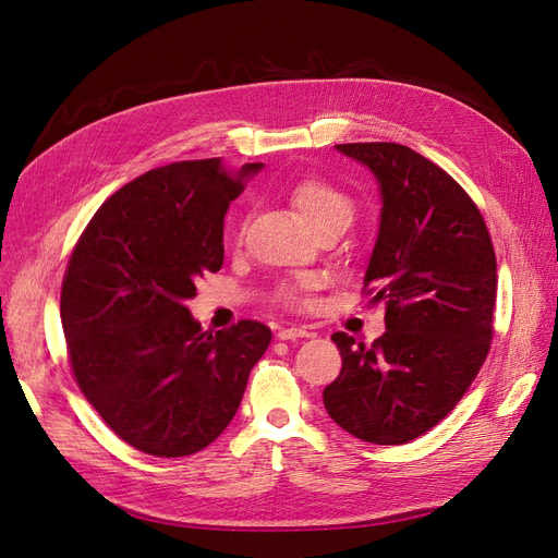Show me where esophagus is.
<instances>
[{"label":"esophagus","mask_w":558,"mask_h":558,"mask_svg":"<svg viewBox=\"0 0 558 558\" xmlns=\"http://www.w3.org/2000/svg\"><path fill=\"white\" fill-rule=\"evenodd\" d=\"M277 337H279L281 341H295V339L308 337V331H306L304 327H281V329L277 331Z\"/></svg>","instance_id":"obj_1"}]
</instances>
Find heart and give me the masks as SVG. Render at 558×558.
Masks as SVG:
<instances>
[{
    "instance_id": "b5f03b06",
    "label": "heart",
    "mask_w": 558,
    "mask_h": 558,
    "mask_svg": "<svg viewBox=\"0 0 558 558\" xmlns=\"http://www.w3.org/2000/svg\"><path fill=\"white\" fill-rule=\"evenodd\" d=\"M291 204L311 229H320L329 221H350L354 213L352 198L323 178H302L291 190ZM318 286V277L304 275L281 288V298L288 304H306V295Z\"/></svg>"
}]
</instances>
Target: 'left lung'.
<instances>
[{
  "label": "left lung",
  "instance_id": "left-lung-1",
  "mask_svg": "<svg viewBox=\"0 0 558 558\" xmlns=\"http://www.w3.org/2000/svg\"><path fill=\"white\" fill-rule=\"evenodd\" d=\"M333 148L380 190L364 286L385 302L387 331L373 345L331 333L343 368L323 403L356 439L391 447L437 426L474 383L493 341L497 258L476 204L435 162L391 142Z\"/></svg>",
  "mask_w": 558,
  "mask_h": 558
}]
</instances>
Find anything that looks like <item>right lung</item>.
<instances>
[{
  "instance_id": "1",
  "label": "right lung",
  "mask_w": 558,
  "mask_h": 558,
  "mask_svg": "<svg viewBox=\"0 0 558 558\" xmlns=\"http://www.w3.org/2000/svg\"><path fill=\"white\" fill-rule=\"evenodd\" d=\"M260 162L150 169L111 194L65 267L61 325L75 380L107 426L158 458L206 449L235 416L272 331H202L196 281L225 263V217Z\"/></svg>"
}]
</instances>
